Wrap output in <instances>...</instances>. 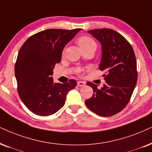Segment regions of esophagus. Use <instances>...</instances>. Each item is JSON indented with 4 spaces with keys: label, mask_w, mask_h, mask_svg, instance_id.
<instances>
[{
    "label": "esophagus",
    "mask_w": 152,
    "mask_h": 152,
    "mask_svg": "<svg viewBox=\"0 0 152 152\" xmlns=\"http://www.w3.org/2000/svg\"><path fill=\"white\" fill-rule=\"evenodd\" d=\"M86 84V82H84V81H78L77 82V85L78 86H84Z\"/></svg>",
    "instance_id": "esophagus-1"
}]
</instances>
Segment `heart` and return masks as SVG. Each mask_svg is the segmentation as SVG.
Instances as JSON below:
<instances>
[{
  "mask_svg": "<svg viewBox=\"0 0 152 152\" xmlns=\"http://www.w3.org/2000/svg\"><path fill=\"white\" fill-rule=\"evenodd\" d=\"M77 42L79 46L80 47L81 49L86 48L88 47H96V44L93 39L91 38L90 37L88 36H82L80 37L77 40Z\"/></svg>",
  "mask_w": 152,
  "mask_h": 152,
  "instance_id": "obj_1",
  "label": "heart"
}]
</instances>
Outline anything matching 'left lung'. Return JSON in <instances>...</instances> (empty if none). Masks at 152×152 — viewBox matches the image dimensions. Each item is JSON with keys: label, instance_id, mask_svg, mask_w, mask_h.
<instances>
[{"label": "left lung", "instance_id": "1", "mask_svg": "<svg viewBox=\"0 0 152 152\" xmlns=\"http://www.w3.org/2000/svg\"><path fill=\"white\" fill-rule=\"evenodd\" d=\"M101 45L99 69L105 83L101 88L88 82L93 88L87 107L96 115L110 117L121 112L129 103L137 80V62L133 47L124 36L110 28L88 31Z\"/></svg>", "mask_w": 152, "mask_h": 152}]
</instances>
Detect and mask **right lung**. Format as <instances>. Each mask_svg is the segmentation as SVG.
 I'll list each match as a JSON object with an SVG mask.
<instances>
[{
    "instance_id": "obj_1",
    "label": "right lung",
    "mask_w": 152,
    "mask_h": 152,
    "mask_svg": "<svg viewBox=\"0 0 152 152\" xmlns=\"http://www.w3.org/2000/svg\"><path fill=\"white\" fill-rule=\"evenodd\" d=\"M81 30L47 29L28 37L21 47L15 67L17 90L23 103L35 115L56 113L64 105L68 92L76 86L74 80L54 83L52 76L65 46Z\"/></svg>"
}]
</instances>
